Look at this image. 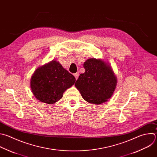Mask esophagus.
Here are the masks:
<instances>
[{"mask_svg": "<svg viewBox=\"0 0 157 157\" xmlns=\"http://www.w3.org/2000/svg\"><path fill=\"white\" fill-rule=\"evenodd\" d=\"M74 76H75V78L77 79L78 78V76H79V72H77V73H75V74H74Z\"/></svg>", "mask_w": 157, "mask_h": 157, "instance_id": "esophagus-1", "label": "esophagus"}]
</instances>
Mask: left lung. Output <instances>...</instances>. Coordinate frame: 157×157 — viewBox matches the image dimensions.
<instances>
[{
  "label": "left lung",
  "instance_id": "left-lung-1",
  "mask_svg": "<svg viewBox=\"0 0 157 157\" xmlns=\"http://www.w3.org/2000/svg\"><path fill=\"white\" fill-rule=\"evenodd\" d=\"M85 72L75 83L82 98L92 104L106 102L113 95L117 78L110 65L101 59L90 58L84 63Z\"/></svg>",
  "mask_w": 157,
  "mask_h": 157
}]
</instances>
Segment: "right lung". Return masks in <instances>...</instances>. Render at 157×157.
Returning a JSON list of instances; mask_svg holds the SVG:
<instances>
[{"label": "right lung", "mask_w": 157, "mask_h": 157, "mask_svg": "<svg viewBox=\"0 0 157 157\" xmlns=\"http://www.w3.org/2000/svg\"><path fill=\"white\" fill-rule=\"evenodd\" d=\"M75 76L57 60L38 67L33 74L30 87L34 96L42 103L53 104L75 82Z\"/></svg>", "instance_id": "add662e5"}]
</instances>
